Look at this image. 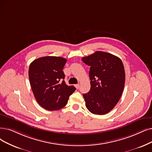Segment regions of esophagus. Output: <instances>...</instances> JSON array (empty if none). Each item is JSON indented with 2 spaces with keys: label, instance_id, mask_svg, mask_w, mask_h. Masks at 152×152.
Segmentation results:
<instances>
[{
  "label": "esophagus",
  "instance_id": "esophagus-1",
  "mask_svg": "<svg viewBox=\"0 0 152 152\" xmlns=\"http://www.w3.org/2000/svg\"><path fill=\"white\" fill-rule=\"evenodd\" d=\"M75 87L77 89H78V88H79V87H80V84H76V85H75Z\"/></svg>",
  "mask_w": 152,
  "mask_h": 152
}]
</instances>
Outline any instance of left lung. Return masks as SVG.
<instances>
[{"mask_svg":"<svg viewBox=\"0 0 152 152\" xmlns=\"http://www.w3.org/2000/svg\"><path fill=\"white\" fill-rule=\"evenodd\" d=\"M82 60L90 66V90L83 94L86 107L94 114H106L117 105L122 94L125 81L124 64L118 57L102 51Z\"/></svg>","mask_w":152,"mask_h":152,"instance_id":"8db88e82","label":"left lung"}]
</instances>
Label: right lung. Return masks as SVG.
Returning a JSON list of instances; mask_svg holds the SVG:
<instances>
[{
    "instance_id": "right-lung-1",
    "label": "right lung",
    "mask_w": 152,
    "mask_h": 152,
    "mask_svg": "<svg viewBox=\"0 0 152 152\" xmlns=\"http://www.w3.org/2000/svg\"><path fill=\"white\" fill-rule=\"evenodd\" d=\"M66 59L47 56L34 60L28 69L29 81L38 104L47 110H57L64 107L69 96L76 90L64 80V66Z\"/></svg>"
}]
</instances>
